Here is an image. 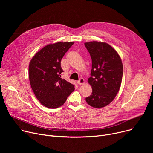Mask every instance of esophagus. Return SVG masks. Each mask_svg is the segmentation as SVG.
I'll return each instance as SVG.
<instances>
[{"mask_svg": "<svg viewBox=\"0 0 153 153\" xmlns=\"http://www.w3.org/2000/svg\"><path fill=\"white\" fill-rule=\"evenodd\" d=\"M84 83H85V81H84V79L83 78H81L79 79V81H77V84L79 85H82Z\"/></svg>", "mask_w": 153, "mask_h": 153, "instance_id": "34e87169", "label": "esophagus"}]
</instances>
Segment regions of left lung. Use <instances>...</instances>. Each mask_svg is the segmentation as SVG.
<instances>
[{"label":"left lung","mask_w":153,"mask_h":153,"mask_svg":"<svg viewBox=\"0 0 153 153\" xmlns=\"http://www.w3.org/2000/svg\"><path fill=\"white\" fill-rule=\"evenodd\" d=\"M84 45L92 59L88 82L92 92L85 100L92 107L102 108L113 101L120 90L123 72L122 59L114 48L105 42L94 41Z\"/></svg>","instance_id":"8db88e82"}]
</instances>
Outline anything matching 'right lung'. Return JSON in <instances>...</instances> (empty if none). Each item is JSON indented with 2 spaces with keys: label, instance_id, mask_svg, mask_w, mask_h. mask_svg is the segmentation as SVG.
<instances>
[{
  "label": "right lung",
  "instance_id": "add662e5",
  "mask_svg": "<svg viewBox=\"0 0 153 153\" xmlns=\"http://www.w3.org/2000/svg\"><path fill=\"white\" fill-rule=\"evenodd\" d=\"M74 42L49 44L37 52L28 68L31 87L43 105L56 108L65 103L74 85L61 78V61Z\"/></svg>",
  "mask_w": 153,
  "mask_h": 153
}]
</instances>
